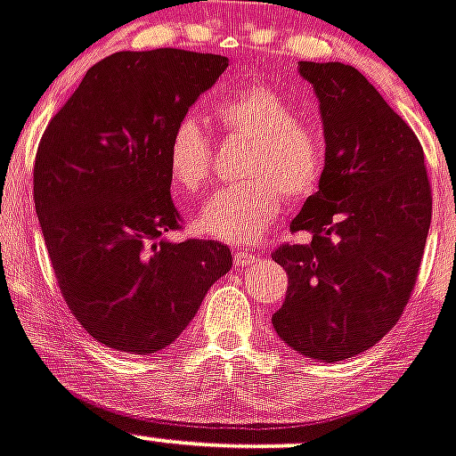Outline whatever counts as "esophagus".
<instances>
[{
    "instance_id": "1",
    "label": "esophagus",
    "mask_w": 456,
    "mask_h": 456,
    "mask_svg": "<svg viewBox=\"0 0 456 456\" xmlns=\"http://www.w3.org/2000/svg\"><path fill=\"white\" fill-rule=\"evenodd\" d=\"M255 259H257V255L255 253H248V250H237L235 253V266H248V264H253Z\"/></svg>"
}]
</instances>
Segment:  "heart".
Instances as JSON below:
<instances>
[{
	"mask_svg": "<svg viewBox=\"0 0 456 456\" xmlns=\"http://www.w3.org/2000/svg\"><path fill=\"white\" fill-rule=\"evenodd\" d=\"M212 120L231 138L248 141L244 181L212 192L197 228L212 240L248 244L277 219L281 194L311 197L327 163L324 138L297 116L296 105L273 86L250 82L212 102ZM167 172L176 188L197 192L212 175V141L194 116H183L167 141Z\"/></svg>",
	"mask_w": 456,
	"mask_h": 456,
	"instance_id": "b5f03b06",
	"label": "heart"
}]
</instances>
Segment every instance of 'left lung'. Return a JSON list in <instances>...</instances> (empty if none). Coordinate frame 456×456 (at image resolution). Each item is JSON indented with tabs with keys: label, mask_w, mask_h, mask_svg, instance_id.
<instances>
[{
	"label": "left lung",
	"mask_w": 456,
	"mask_h": 456,
	"mask_svg": "<svg viewBox=\"0 0 456 456\" xmlns=\"http://www.w3.org/2000/svg\"><path fill=\"white\" fill-rule=\"evenodd\" d=\"M300 73L318 94L327 163L290 224L314 240L273 253L289 275L273 327L297 354L338 362L374 346L403 315L430 231L432 188L416 134L358 69L300 62Z\"/></svg>",
	"instance_id": "8db88e82"
}]
</instances>
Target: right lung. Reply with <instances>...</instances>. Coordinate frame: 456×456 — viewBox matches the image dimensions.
Returning a JSON list of instances; mask_svg holds the SVG:
<instances>
[{
    "label": "right lung",
    "instance_id": "1",
    "mask_svg": "<svg viewBox=\"0 0 456 456\" xmlns=\"http://www.w3.org/2000/svg\"><path fill=\"white\" fill-rule=\"evenodd\" d=\"M225 67L197 51H120L86 71L42 134L33 197L60 293L110 349H166L231 271L219 241L166 240L183 228L167 141Z\"/></svg>",
    "mask_w": 456,
    "mask_h": 456
}]
</instances>
